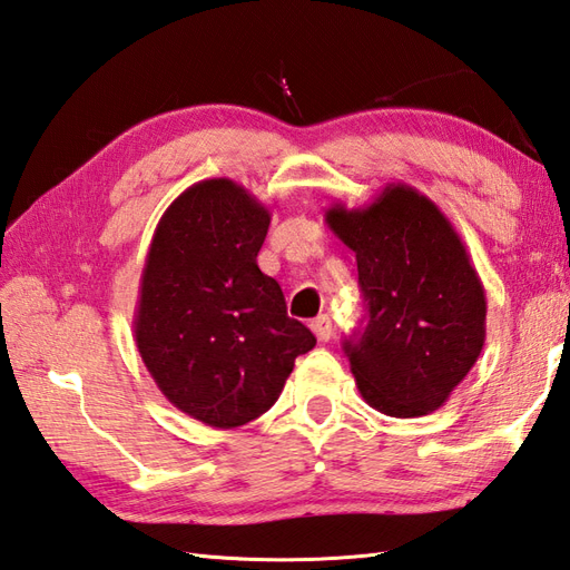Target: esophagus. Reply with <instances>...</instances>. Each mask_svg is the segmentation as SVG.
Segmentation results:
<instances>
[{"label": "esophagus", "mask_w": 570, "mask_h": 570, "mask_svg": "<svg viewBox=\"0 0 570 570\" xmlns=\"http://www.w3.org/2000/svg\"><path fill=\"white\" fill-rule=\"evenodd\" d=\"M311 330L315 333V337L321 342H327L330 337H333V321H330V315H317L315 321L311 323Z\"/></svg>", "instance_id": "1"}]
</instances>
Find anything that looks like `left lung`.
Instances as JSON below:
<instances>
[{"instance_id": "obj_1", "label": "left lung", "mask_w": 570, "mask_h": 570, "mask_svg": "<svg viewBox=\"0 0 570 570\" xmlns=\"http://www.w3.org/2000/svg\"><path fill=\"white\" fill-rule=\"evenodd\" d=\"M356 255L366 325L345 342L362 399L391 417L446 403L485 342V291L464 243L434 202L389 184L364 208H327Z\"/></svg>"}]
</instances>
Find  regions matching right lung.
I'll list each match as a JSON object with an SVG mask.
<instances>
[{
  "label": "right lung",
  "mask_w": 570,
  "mask_h": 570,
  "mask_svg": "<svg viewBox=\"0 0 570 570\" xmlns=\"http://www.w3.org/2000/svg\"><path fill=\"white\" fill-rule=\"evenodd\" d=\"M272 214L233 179L181 191L157 223L140 276L134 337L157 389L181 413L230 430L279 399L311 330L286 315L257 267Z\"/></svg>",
  "instance_id": "right-lung-1"
}]
</instances>
